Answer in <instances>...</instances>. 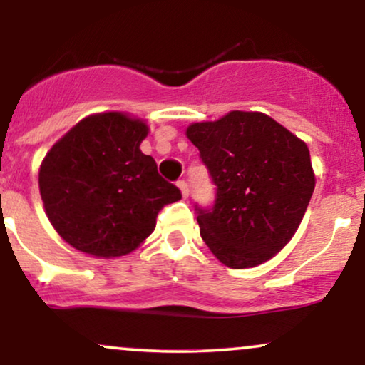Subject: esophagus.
Returning <instances> with one entry per match:
<instances>
[{"instance_id": "34e87169", "label": "esophagus", "mask_w": 365, "mask_h": 365, "mask_svg": "<svg viewBox=\"0 0 365 365\" xmlns=\"http://www.w3.org/2000/svg\"><path fill=\"white\" fill-rule=\"evenodd\" d=\"M177 185L180 188V192H182L183 199H188V194H190V190H188V185H187L185 180H180V182H177Z\"/></svg>"}]
</instances>
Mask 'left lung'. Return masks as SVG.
Instances as JSON below:
<instances>
[{
	"mask_svg": "<svg viewBox=\"0 0 365 365\" xmlns=\"http://www.w3.org/2000/svg\"><path fill=\"white\" fill-rule=\"evenodd\" d=\"M216 188L197 209L200 237L233 269L273 259L302 223L316 175L304 140L259 111H230L187 127Z\"/></svg>",
	"mask_w": 365,
	"mask_h": 365,
	"instance_id": "8db88e82",
	"label": "left lung"
}]
</instances>
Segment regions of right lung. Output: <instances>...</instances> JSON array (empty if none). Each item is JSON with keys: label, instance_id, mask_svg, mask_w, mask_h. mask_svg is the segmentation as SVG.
I'll return each instance as SVG.
<instances>
[{"label": "right lung", "instance_id": "1", "mask_svg": "<svg viewBox=\"0 0 365 365\" xmlns=\"http://www.w3.org/2000/svg\"><path fill=\"white\" fill-rule=\"evenodd\" d=\"M149 127L123 111L89 115L51 149L39 192L53 228L94 257L130 254L156 228L158 212L182 194L140 150Z\"/></svg>", "mask_w": 365, "mask_h": 365}]
</instances>
